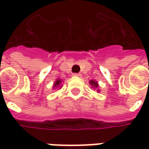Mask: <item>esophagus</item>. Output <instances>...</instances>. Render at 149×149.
<instances>
[{"label": "esophagus", "mask_w": 149, "mask_h": 149, "mask_svg": "<svg viewBox=\"0 0 149 149\" xmlns=\"http://www.w3.org/2000/svg\"><path fill=\"white\" fill-rule=\"evenodd\" d=\"M73 75H74V76H76V77H81V76H82L81 74H79V73H78V74H74Z\"/></svg>", "instance_id": "esophagus-1"}]
</instances>
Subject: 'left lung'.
I'll use <instances>...</instances> for the list:
<instances>
[{
  "mask_svg": "<svg viewBox=\"0 0 149 149\" xmlns=\"http://www.w3.org/2000/svg\"><path fill=\"white\" fill-rule=\"evenodd\" d=\"M89 84L91 85V87L94 89H97V92H100V90L99 89V84H98V82L96 80H94V79L89 80Z\"/></svg>",
  "mask_w": 149,
  "mask_h": 149,
  "instance_id": "8db88e82",
  "label": "left lung"
}]
</instances>
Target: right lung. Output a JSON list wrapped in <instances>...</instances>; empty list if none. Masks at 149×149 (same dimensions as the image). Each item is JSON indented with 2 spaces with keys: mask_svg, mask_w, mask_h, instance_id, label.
<instances>
[{
  "mask_svg": "<svg viewBox=\"0 0 149 149\" xmlns=\"http://www.w3.org/2000/svg\"><path fill=\"white\" fill-rule=\"evenodd\" d=\"M61 84H62V79H56V80L54 81V84H53V89L60 88L61 89Z\"/></svg>",
  "mask_w": 149,
  "mask_h": 149,
  "instance_id": "obj_1",
  "label": "right lung"
}]
</instances>
